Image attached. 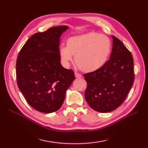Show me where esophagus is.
<instances>
[{
  "instance_id": "1",
  "label": "esophagus",
  "mask_w": 148,
  "mask_h": 148,
  "mask_svg": "<svg viewBox=\"0 0 148 148\" xmlns=\"http://www.w3.org/2000/svg\"><path fill=\"white\" fill-rule=\"evenodd\" d=\"M75 77H76V78H81V77H82V75L77 73V72H75Z\"/></svg>"
}]
</instances>
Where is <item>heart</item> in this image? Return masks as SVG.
<instances>
[{
    "instance_id": "obj_1",
    "label": "heart",
    "mask_w": 148,
    "mask_h": 148,
    "mask_svg": "<svg viewBox=\"0 0 148 148\" xmlns=\"http://www.w3.org/2000/svg\"><path fill=\"white\" fill-rule=\"evenodd\" d=\"M111 52V42L103 34L89 32L71 37L67 46L59 48V55L62 64L68 67L73 60L81 70L93 72L102 68L108 61Z\"/></svg>"
}]
</instances>
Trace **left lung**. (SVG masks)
Here are the masks:
<instances>
[{
    "label": "left lung",
    "instance_id": "1",
    "mask_svg": "<svg viewBox=\"0 0 148 148\" xmlns=\"http://www.w3.org/2000/svg\"><path fill=\"white\" fill-rule=\"evenodd\" d=\"M112 37L110 59L99 70L83 75L87 82L84 97L99 112L114 111L122 104L134 81L132 53L120 40Z\"/></svg>",
    "mask_w": 148,
    "mask_h": 148
}]
</instances>
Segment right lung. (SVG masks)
<instances>
[{
	"label": "right lung",
	"instance_id": "obj_1",
	"mask_svg": "<svg viewBox=\"0 0 148 148\" xmlns=\"http://www.w3.org/2000/svg\"><path fill=\"white\" fill-rule=\"evenodd\" d=\"M68 29L58 26L34 34L18 56V88L29 104L39 112L51 113L60 108L75 79L74 71L62 67L59 55L60 37Z\"/></svg>",
	"mask_w": 148,
	"mask_h": 148
}]
</instances>
